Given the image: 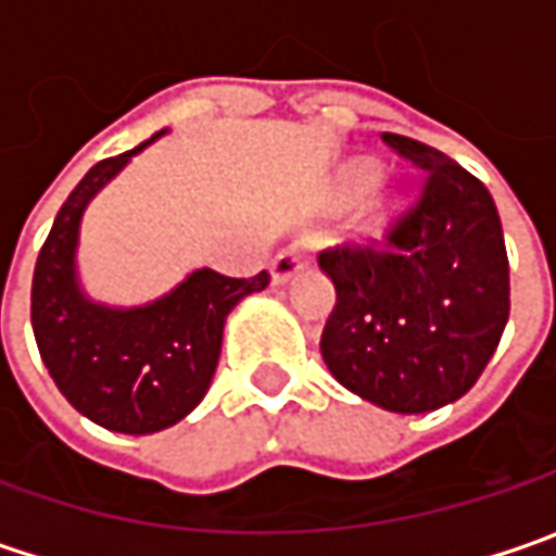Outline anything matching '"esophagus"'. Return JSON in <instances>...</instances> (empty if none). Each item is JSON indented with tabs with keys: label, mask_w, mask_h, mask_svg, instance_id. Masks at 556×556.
<instances>
[{
	"label": "esophagus",
	"mask_w": 556,
	"mask_h": 556,
	"mask_svg": "<svg viewBox=\"0 0 556 556\" xmlns=\"http://www.w3.org/2000/svg\"><path fill=\"white\" fill-rule=\"evenodd\" d=\"M300 268H303V250L296 244L285 247V250L271 260V285H275V288H285Z\"/></svg>",
	"instance_id": "esophagus-1"
}]
</instances>
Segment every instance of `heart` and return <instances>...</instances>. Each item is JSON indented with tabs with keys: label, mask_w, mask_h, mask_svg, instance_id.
Instances as JSON below:
<instances>
[{
	"label": "heart",
	"mask_w": 556,
	"mask_h": 556,
	"mask_svg": "<svg viewBox=\"0 0 556 556\" xmlns=\"http://www.w3.org/2000/svg\"><path fill=\"white\" fill-rule=\"evenodd\" d=\"M374 176H377V169H374L371 161H353L340 176L337 194H340V201H350V198L365 191L362 210H358V228L368 238H383L387 231H393L395 225L405 219L412 198L402 188L377 182Z\"/></svg>",
	"instance_id": "1"
}]
</instances>
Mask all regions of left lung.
I'll return each mask as SVG.
<instances>
[{"label":"left lung","mask_w":556,"mask_h":556,"mask_svg":"<svg viewBox=\"0 0 556 556\" xmlns=\"http://www.w3.org/2000/svg\"><path fill=\"white\" fill-rule=\"evenodd\" d=\"M383 141L430 179L415 213L390 235V253L318 256L337 290L321 355L358 399L424 415L458 402L498 350L510 268L489 188L424 141L393 132Z\"/></svg>","instance_id":"1"}]
</instances>
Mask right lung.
I'll use <instances>...</instances> for the list:
<instances>
[{
  "mask_svg": "<svg viewBox=\"0 0 556 556\" xmlns=\"http://www.w3.org/2000/svg\"><path fill=\"white\" fill-rule=\"evenodd\" d=\"M166 132L83 176L58 210L33 271V337L54 387L79 415L126 437L161 433L201 405L219 365L228 315L268 285L266 271L225 278L213 268H191L176 288L139 306L104 303L83 288L76 253L89 203Z\"/></svg>",
  "mask_w": 556,
  "mask_h": 556,
  "instance_id": "right-lung-1",
  "label": "right lung"
}]
</instances>
